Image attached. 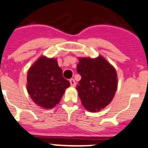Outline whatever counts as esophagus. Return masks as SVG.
I'll return each instance as SVG.
<instances>
[{"instance_id":"1","label":"esophagus","mask_w":148,"mask_h":148,"mask_svg":"<svg viewBox=\"0 0 148 148\" xmlns=\"http://www.w3.org/2000/svg\"><path fill=\"white\" fill-rule=\"evenodd\" d=\"M69 81H70V84H71V86H72V87L75 86L76 83H75V80H74V79H71Z\"/></svg>"}]
</instances>
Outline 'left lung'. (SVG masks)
<instances>
[{
	"label": "left lung",
	"mask_w": 148,
	"mask_h": 148,
	"mask_svg": "<svg viewBox=\"0 0 148 148\" xmlns=\"http://www.w3.org/2000/svg\"><path fill=\"white\" fill-rule=\"evenodd\" d=\"M78 60L81 79L76 88L82 104L92 112L101 111L111 103L117 91L116 70L102 56L79 57Z\"/></svg>",
	"instance_id": "left-lung-1"
}]
</instances>
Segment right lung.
<instances>
[{
  "label": "right lung",
  "mask_w": 148,
  "mask_h": 148,
  "mask_svg": "<svg viewBox=\"0 0 148 148\" xmlns=\"http://www.w3.org/2000/svg\"><path fill=\"white\" fill-rule=\"evenodd\" d=\"M27 90L34 103L43 109H52L58 104L69 80L62 77L57 60L40 56L30 66L27 76Z\"/></svg>",
  "instance_id": "right-lung-1"
}]
</instances>
